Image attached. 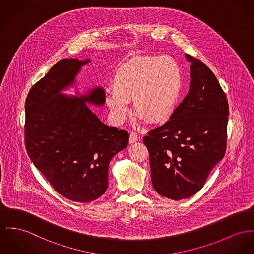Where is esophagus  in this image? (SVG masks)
<instances>
[{
    "instance_id": "1",
    "label": "esophagus",
    "mask_w": 254,
    "mask_h": 254,
    "mask_svg": "<svg viewBox=\"0 0 254 254\" xmlns=\"http://www.w3.org/2000/svg\"><path fill=\"white\" fill-rule=\"evenodd\" d=\"M139 139H140V138L137 135L136 133H131V134L129 135V144L136 143Z\"/></svg>"
}]
</instances>
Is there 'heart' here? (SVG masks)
Returning <instances> with one entry per match:
<instances>
[{"mask_svg":"<svg viewBox=\"0 0 254 254\" xmlns=\"http://www.w3.org/2000/svg\"><path fill=\"white\" fill-rule=\"evenodd\" d=\"M105 103L112 120L120 125L130 112L133 101L142 121L162 123L173 114L183 89L182 69L168 55L145 56L132 60L115 72Z\"/></svg>","mask_w":254,"mask_h":254,"instance_id":"heart-1","label":"heart"}]
</instances>
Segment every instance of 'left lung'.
<instances>
[{
	"label": "left lung",
	"mask_w": 254,
	"mask_h": 254,
	"mask_svg": "<svg viewBox=\"0 0 254 254\" xmlns=\"http://www.w3.org/2000/svg\"><path fill=\"white\" fill-rule=\"evenodd\" d=\"M190 91L164 125L144 137L156 192L172 200L194 195L223 158L229 107L213 71L186 54Z\"/></svg>",
	"instance_id": "1"
}]
</instances>
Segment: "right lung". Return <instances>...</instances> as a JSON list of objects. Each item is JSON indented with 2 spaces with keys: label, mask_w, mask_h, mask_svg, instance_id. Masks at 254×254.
I'll list each match as a JSON object with an SVG mask.
<instances>
[{
  "label": "right lung",
  "mask_w": 254,
  "mask_h": 254,
  "mask_svg": "<svg viewBox=\"0 0 254 254\" xmlns=\"http://www.w3.org/2000/svg\"><path fill=\"white\" fill-rule=\"evenodd\" d=\"M91 59H63L35 84L25 103V146L35 166L61 195L91 202L108 188L112 157L127 148L128 133L103 124L88 104L103 106L105 91L76 95V76Z\"/></svg>",
  "instance_id": "add662e5"
}]
</instances>
